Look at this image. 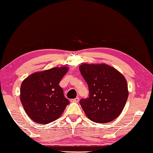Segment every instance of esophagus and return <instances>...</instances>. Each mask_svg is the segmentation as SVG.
<instances>
[{"label": "esophagus", "mask_w": 153, "mask_h": 153, "mask_svg": "<svg viewBox=\"0 0 153 153\" xmlns=\"http://www.w3.org/2000/svg\"><path fill=\"white\" fill-rule=\"evenodd\" d=\"M79 100V98H74V99H71V102H78Z\"/></svg>", "instance_id": "obj_1"}]
</instances>
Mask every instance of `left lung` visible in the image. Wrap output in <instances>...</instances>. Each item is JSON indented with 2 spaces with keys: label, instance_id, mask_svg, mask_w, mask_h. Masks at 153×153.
I'll use <instances>...</instances> for the list:
<instances>
[{
  "label": "left lung",
  "instance_id": "1",
  "mask_svg": "<svg viewBox=\"0 0 153 153\" xmlns=\"http://www.w3.org/2000/svg\"><path fill=\"white\" fill-rule=\"evenodd\" d=\"M89 87V98L79 104L87 117L98 123H106L119 117L128 97L125 77L105 64H82L79 67Z\"/></svg>",
  "mask_w": 153,
  "mask_h": 153
}]
</instances>
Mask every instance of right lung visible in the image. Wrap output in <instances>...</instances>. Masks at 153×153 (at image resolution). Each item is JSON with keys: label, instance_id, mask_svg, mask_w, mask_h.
<instances>
[{"label": "right lung", "instance_id": "right-lung-1", "mask_svg": "<svg viewBox=\"0 0 153 153\" xmlns=\"http://www.w3.org/2000/svg\"><path fill=\"white\" fill-rule=\"evenodd\" d=\"M68 68H53L31 74L23 81L20 99L27 116L41 125L57 120L69 101L59 83Z\"/></svg>", "mask_w": 153, "mask_h": 153}]
</instances>
